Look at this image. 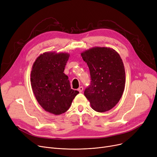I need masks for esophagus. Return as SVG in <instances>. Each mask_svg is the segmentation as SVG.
Wrapping results in <instances>:
<instances>
[{
    "mask_svg": "<svg viewBox=\"0 0 157 157\" xmlns=\"http://www.w3.org/2000/svg\"><path fill=\"white\" fill-rule=\"evenodd\" d=\"M78 91L81 93V92H83V86H79V88H78Z\"/></svg>",
    "mask_w": 157,
    "mask_h": 157,
    "instance_id": "1",
    "label": "esophagus"
}]
</instances>
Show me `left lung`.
Wrapping results in <instances>:
<instances>
[{
	"label": "left lung",
	"mask_w": 157,
	"mask_h": 157,
	"mask_svg": "<svg viewBox=\"0 0 157 157\" xmlns=\"http://www.w3.org/2000/svg\"><path fill=\"white\" fill-rule=\"evenodd\" d=\"M90 70L91 83L84 94L93 110L105 112L121 99L125 87V70L117 52L110 47H95L81 53Z\"/></svg>",
	"instance_id": "obj_1"
}]
</instances>
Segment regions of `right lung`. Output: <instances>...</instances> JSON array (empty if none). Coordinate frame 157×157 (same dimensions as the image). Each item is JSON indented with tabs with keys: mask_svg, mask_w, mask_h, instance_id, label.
I'll return each instance as SVG.
<instances>
[{
	"mask_svg": "<svg viewBox=\"0 0 157 157\" xmlns=\"http://www.w3.org/2000/svg\"><path fill=\"white\" fill-rule=\"evenodd\" d=\"M69 56L67 52H45L36 58L32 67L33 92L40 105L54 115L67 111L79 94L71 88L69 78L63 73Z\"/></svg>",
	"mask_w": 157,
	"mask_h": 157,
	"instance_id": "add662e5",
	"label": "right lung"
}]
</instances>
